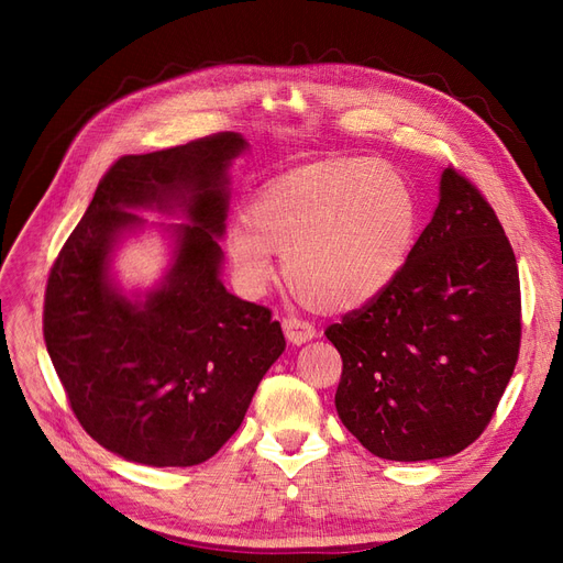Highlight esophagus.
Returning a JSON list of instances; mask_svg holds the SVG:
<instances>
[{
	"instance_id": "1",
	"label": "esophagus",
	"mask_w": 563,
	"mask_h": 563,
	"mask_svg": "<svg viewBox=\"0 0 563 563\" xmlns=\"http://www.w3.org/2000/svg\"><path fill=\"white\" fill-rule=\"evenodd\" d=\"M282 329H284V335L288 338V343H294V345L308 343V340H312L317 335L312 323L302 321V319H296V317L282 319Z\"/></svg>"
}]
</instances>
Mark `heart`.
<instances>
[{
	"mask_svg": "<svg viewBox=\"0 0 563 563\" xmlns=\"http://www.w3.org/2000/svg\"><path fill=\"white\" fill-rule=\"evenodd\" d=\"M418 232L416 195L395 168L364 157L298 168L253 197L244 223L225 230L236 286L261 296L284 277L314 310L347 312L385 294Z\"/></svg>",
	"mask_w": 563,
	"mask_h": 563,
	"instance_id": "obj_1",
	"label": "heart"
}]
</instances>
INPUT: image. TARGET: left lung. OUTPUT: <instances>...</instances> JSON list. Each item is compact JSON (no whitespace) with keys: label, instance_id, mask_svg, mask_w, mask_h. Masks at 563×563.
Here are the masks:
<instances>
[{"label":"left lung","instance_id":"1","mask_svg":"<svg viewBox=\"0 0 563 563\" xmlns=\"http://www.w3.org/2000/svg\"><path fill=\"white\" fill-rule=\"evenodd\" d=\"M343 356L335 411L373 455L420 463L484 432L521 340L519 269L479 190L444 168L399 277L327 329Z\"/></svg>","mask_w":563,"mask_h":563}]
</instances>
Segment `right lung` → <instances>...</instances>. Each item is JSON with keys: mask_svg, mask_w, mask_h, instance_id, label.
<instances>
[{"mask_svg": "<svg viewBox=\"0 0 563 563\" xmlns=\"http://www.w3.org/2000/svg\"><path fill=\"white\" fill-rule=\"evenodd\" d=\"M249 143L218 133L150 155H126L100 180L51 267L44 340L81 428L129 463L192 467L240 430L258 383L286 350L263 305L220 279L230 166ZM178 217L165 277L126 295L115 249L146 221Z\"/></svg>", "mask_w": 563, "mask_h": 563, "instance_id": "obj_1", "label": "right lung"}]
</instances>
